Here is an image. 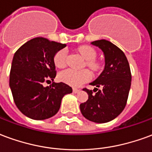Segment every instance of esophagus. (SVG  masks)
Returning a JSON list of instances; mask_svg holds the SVG:
<instances>
[{
    "instance_id": "esophagus-1",
    "label": "esophagus",
    "mask_w": 152,
    "mask_h": 152,
    "mask_svg": "<svg viewBox=\"0 0 152 152\" xmlns=\"http://www.w3.org/2000/svg\"><path fill=\"white\" fill-rule=\"evenodd\" d=\"M79 92H80L79 89H73V93H74V94H77V93H79Z\"/></svg>"
}]
</instances>
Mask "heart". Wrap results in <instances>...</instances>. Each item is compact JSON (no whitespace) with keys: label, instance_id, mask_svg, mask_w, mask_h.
Instances as JSON below:
<instances>
[{"label":"heart","instance_id":"b5f03b06","mask_svg":"<svg viewBox=\"0 0 152 152\" xmlns=\"http://www.w3.org/2000/svg\"><path fill=\"white\" fill-rule=\"evenodd\" d=\"M78 52L86 60V65L91 69L96 70L99 67V64L94 61L96 58V51L92 47L83 45L78 49ZM53 63L58 68H63L66 66V50L65 49L58 50L53 57ZM91 77V74L87 70L76 71L73 69H66L58 74V79L62 82L65 83L73 87L80 86L84 83L87 82Z\"/></svg>","mask_w":152,"mask_h":152}]
</instances>
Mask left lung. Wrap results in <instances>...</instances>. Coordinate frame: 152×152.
<instances>
[{
	"label": "left lung",
	"instance_id": "1",
	"mask_svg": "<svg viewBox=\"0 0 152 152\" xmlns=\"http://www.w3.org/2000/svg\"><path fill=\"white\" fill-rule=\"evenodd\" d=\"M91 45L102 50L105 66L99 77L90 83L93 90L84 89L89 99L80 105L83 116L95 123L114 120L124 110L131 86L129 64L124 52L107 40H95ZM100 87L101 90L98 88Z\"/></svg>",
	"mask_w": 152,
	"mask_h": 152
}]
</instances>
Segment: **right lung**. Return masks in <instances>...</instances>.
Instances as JSON below:
<instances>
[{
  "instance_id": "obj_1",
  "label": "right lung",
  "mask_w": 152,
  "mask_h": 152,
  "mask_svg": "<svg viewBox=\"0 0 152 152\" xmlns=\"http://www.w3.org/2000/svg\"><path fill=\"white\" fill-rule=\"evenodd\" d=\"M65 44L36 37L15 52L10 74V88L18 110L28 118L41 121L58 112L63 96L72 89L63 82L44 86L56 76L54 54Z\"/></svg>"
}]
</instances>
